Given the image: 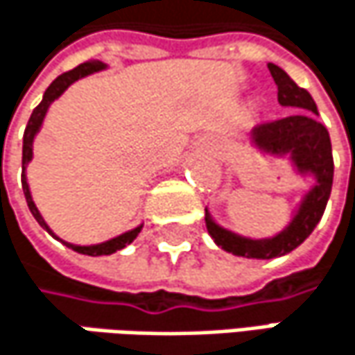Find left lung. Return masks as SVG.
<instances>
[{
    "label": "left lung",
    "instance_id": "1",
    "mask_svg": "<svg viewBox=\"0 0 355 355\" xmlns=\"http://www.w3.org/2000/svg\"><path fill=\"white\" fill-rule=\"evenodd\" d=\"M268 69L278 85V102L296 108V112L280 120L257 124L251 132V143L270 155H290L298 173H311L315 178V186L300 200L288 227L268 239H249L223 229L206 208V229L214 243L233 255L255 259L286 255L302 243L321 220L333 186L331 139L327 128L317 120L319 112L311 94L298 87L284 69L274 63Z\"/></svg>",
    "mask_w": 355,
    "mask_h": 355
}]
</instances>
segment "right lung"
Returning a JSON list of instances; mask_svg holds the SVG:
<instances>
[{
	"mask_svg": "<svg viewBox=\"0 0 355 355\" xmlns=\"http://www.w3.org/2000/svg\"><path fill=\"white\" fill-rule=\"evenodd\" d=\"M102 69H106L104 63H100V61H87V63H83V65L75 67V69H71V71H67L63 75H59L49 87H46V92H44V96H42V102L34 108L32 112V116H30V120H28V124H26V130H24V145H22V190H24V196H26V202H28V208H30V212H32V216L38 220V225L42 227V229H46L53 237H55V233L49 229V225L44 223V218L40 216V212H38V208H36V204L32 202V196H30V188H28V182H26V165L30 163V159H32V143H34V137H36V132L40 130V126H42V120H44V116H46V112H49V106L65 92L67 87L71 85V83H75L77 79H81V77H85V75H92V73H96V71H102ZM141 229H143V225H139L137 229H132V231H126V233H122V235H118V237H114L110 241H104V243H98V245H73V243H63L67 247H71L73 251H77V253H83V255H110V253H116L118 249H124L126 245H130L135 239H137V235L141 233Z\"/></svg>",
	"mask_w": 355,
	"mask_h": 355,
	"instance_id": "right-lung-1",
	"label": "right lung"
}]
</instances>
